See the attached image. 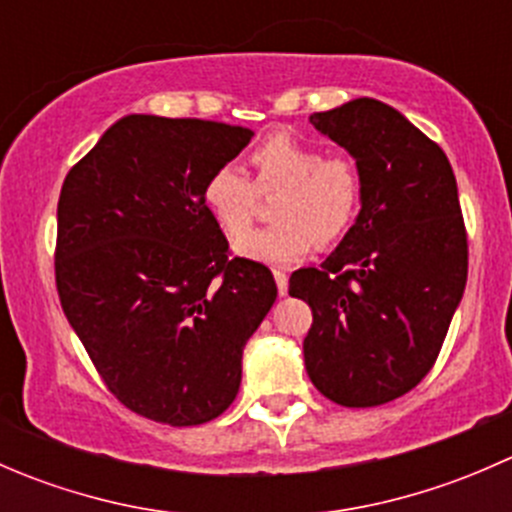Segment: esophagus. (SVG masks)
<instances>
[{
  "label": "esophagus",
  "instance_id": "34e87169",
  "mask_svg": "<svg viewBox=\"0 0 512 512\" xmlns=\"http://www.w3.org/2000/svg\"><path fill=\"white\" fill-rule=\"evenodd\" d=\"M275 282H277V292L280 294H287V287H289V277L285 270H275Z\"/></svg>",
  "mask_w": 512,
  "mask_h": 512
}]
</instances>
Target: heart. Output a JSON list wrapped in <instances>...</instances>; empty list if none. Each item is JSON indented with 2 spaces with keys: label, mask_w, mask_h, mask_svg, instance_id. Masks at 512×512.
Listing matches in <instances>:
<instances>
[{
  "label": "heart",
  "mask_w": 512,
  "mask_h": 512,
  "mask_svg": "<svg viewBox=\"0 0 512 512\" xmlns=\"http://www.w3.org/2000/svg\"><path fill=\"white\" fill-rule=\"evenodd\" d=\"M252 180L232 165L205 180L208 213L230 240H239L254 222L260 194L278 193L271 214L275 226L237 242V252L265 265H289L319 247L349 235L364 200V178L347 153H329L287 131L270 133L247 156Z\"/></svg>",
  "instance_id": "heart-1"
}]
</instances>
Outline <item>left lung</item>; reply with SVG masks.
<instances>
[{
    "mask_svg": "<svg viewBox=\"0 0 512 512\" xmlns=\"http://www.w3.org/2000/svg\"><path fill=\"white\" fill-rule=\"evenodd\" d=\"M309 123L356 158L364 200L337 250L289 277V294L312 307L304 366L329 401L369 409L421 384L466 289L456 175L438 143L374 98Z\"/></svg>",
    "mask_w": 512,
    "mask_h": 512,
    "instance_id": "8db88e82",
    "label": "left lung"
}]
</instances>
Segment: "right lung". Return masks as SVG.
Instances as JSON below:
<instances>
[{
    "instance_id": "1",
    "label": "right lung",
    "mask_w": 512,
    "mask_h": 512,
    "mask_svg": "<svg viewBox=\"0 0 512 512\" xmlns=\"http://www.w3.org/2000/svg\"><path fill=\"white\" fill-rule=\"evenodd\" d=\"M252 136L230 123L133 113L61 185V309L133 414L198 426L235 401L242 349L277 285L262 262L230 257L203 188Z\"/></svg>"
}]
</instances>
